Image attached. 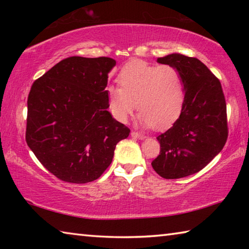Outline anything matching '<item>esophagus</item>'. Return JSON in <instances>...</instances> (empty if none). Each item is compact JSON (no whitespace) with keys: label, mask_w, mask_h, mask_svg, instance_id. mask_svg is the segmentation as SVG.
<instances>
[{"label":"esophagus","mask_w":249,"mask_h":249,"mask_svg":"<svg viewBox=\"0 0 249 249\" xmlns=\"http://www.w3.org/2000/svg\"><path fill=\"white\" fill-rule=\"evenodd\" d=\"M130 135H132V137L138 138V140H144V138H146L145 135H142V134L138 133V132H135V130H133V132L130 133Z\"/></svg>","instance_id":"obj_1"}]
</instances>
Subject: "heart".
<instances>
[{"label":"heart","mask_w":249,"mask_h":249,"mask_svg":"<svg viewBox=\"0 0 249 249\" xmlns=\"http://www.w3.org/2000/svg\"><path fill=\"white\" fill-rule=\"evenodd\" d=\"M119 87L107 88L109 108L125 123L136 107L145 127L165 129L180 116L184 103V84L180 71L170 65L133 61L117 75Z\"/></svg>","instance_id":"1"}]
</instances>
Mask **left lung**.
<instances>
[{
	"label": "left lung",
	"mask_w": 249,
	"mask_h": 249,
	"mask_svg": "<svg viewBox=\"0 0 249 249\" xmlns=\"http://www.w3.org/2000/svg\"><path fill=\"white\" fill-rule=\"evenodd\" d=\"M157 61L180 71L185 94L179 119L157 137L160 153L151 166L162 178L179 179L203 169L224 147L225 96L220 80L199 59L171 53Z\"/></svg>",
	"instance_id": "obj_1"
}]
</instances>
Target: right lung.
<instances>
[{"label": "right lung", "instance_id": "right-lung-1", "mask_svg": "<svg viewBox=\"0 0 249 249\" xmlns=\"http://www.w3.org/2000/svg\"><path fill=\"white\" fill-rule=\"evenodd\" d=\"M108 57L66 58L33 83L27 99L26 142L50 174L87 183L111 165L129 128L107 111Z\"/></svg>", "mask_w": 249, "mask_h": 249}]
</instances>
